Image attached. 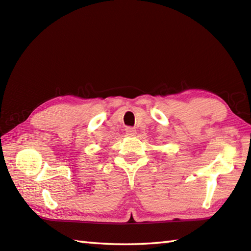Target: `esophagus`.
<instances>
[{
  "label": "esophagus",
  "mask_w": 251,
  "mask_h": 251,
  "mask_svg": "<svg viewBox=\"0 0 251 251\" xmlns=\"http://www.w3.org/2000/svg\"><path fill=\"white\" fill-rule=\"evenodd\" d=\"M125 131H126V134L129 136H134L136 134V129L134 128V127H127Z\"/></svg>",
  "instance_id": "esophagus-1"
}]
</instances>
